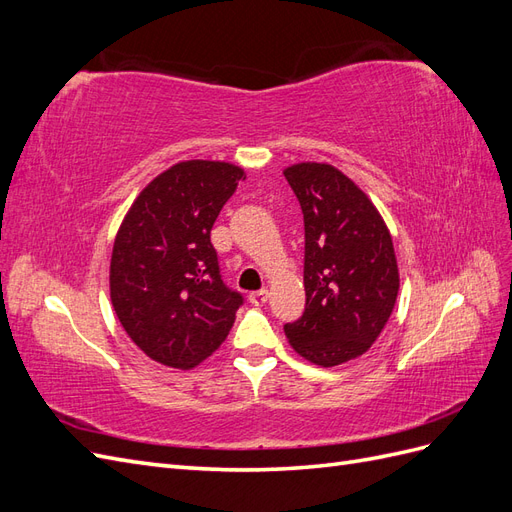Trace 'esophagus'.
I'll list each match as a JSON object with an SVG mask.
<instances>
[{
    "label": "esophagus",
    "instance_id": "esophagus-1",
    "mask_svg": "<svg viewBox=\"0 0 512 512\" xmlns=\"http://www.w3.org/2000/svg\"><path fill=\"white\" fill-rule=\"evenodd\" d=\"M269 299V292L267 290H256V292H250V303L252 305H265Z\"/></svg>",
    "mask_w": 512,
    "mask_h": 512
}]
</instances>
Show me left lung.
Here are the masks:
<instances>
[{
    "mask_svg": "<svg viewBox=\"0 0 512 512\" xmlns=\"http://www.w3.org/2000/svg\"><path fill=\"white\" fill-rule=\"evenodd\" d=\"M284 177L305 224V312L284 331L303 359L342 365L371 348L395 307L399 271L391 232L335 166L303 162Z\"/></svg>",
    "mask_w": 512,
    "mask_h": 512,
    "instance_id": "left-lung-1",
    "label": "left lung"
}]
</instances>
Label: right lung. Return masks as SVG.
Listing matches in <instances>:
<instances>
[{"mask_svg": "<svg viewBox=\"0 0 512 512\" xmlns=\"http://www.w3.org/2000/svg\"><path fill=\"white\" fill-rule=\"evenodd\" d=\"M245 179L239 166L190 160L138 194L111 258V301L153 361L190 369L226 339L243 294L224 284L211 228Z\"/></svg>", "mask_w": 512, "mask_h": 512, "instance_id": "obj_1", "label": "right lung"}]
</instances>
